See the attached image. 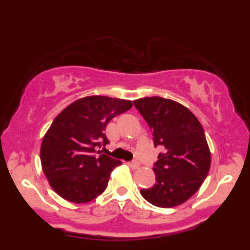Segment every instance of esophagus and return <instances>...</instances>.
Segmentation results:
<instances>
[{"label":"esophagus","instance_id":"esophagus-1","mask_svg":"<svg viewBox=\"0 0 250 250\" xmlns=\"http://www.w3.org/2000/svg\"><path fill=\"white\" fill-rule=\"evenodd\" d=\"M129 166H130L131 167H132V168H134V170H135V168H138L139 167H140V164H139L138 161H132V162H130V163H129Z\"/></svg>","mask_w":250,"mask_h":250}]
</instances>
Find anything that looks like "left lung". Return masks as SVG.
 <instances>
[{"label": "left lung", "mask_w": 250, "mask_h": 250, "mask_svg": "<svg viewBox=\"0 0 250 250\" xmlns=\"http://www.w3.org/2000/svg\"><path fill=\"white\" fill-rule=\"evenodd\" d=\"M153 132L154 146H162L153 171L155 184L141 189L154 206L170 208L195 194L210 167V151L201 122L185 105L162 97L134 100Z\"/></svg>", "instance_id": "obj_1"}]
</instances>
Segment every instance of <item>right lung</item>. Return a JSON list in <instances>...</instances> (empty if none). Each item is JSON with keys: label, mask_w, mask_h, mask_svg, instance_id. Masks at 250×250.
Listing matches in <instances>:
<instances>
[{"label": "right lung", "mask_w": 250, "mask_h": 250, "mask_svg": "<svg viewBox=\"0 0 250 250\" xmlns=\"http://www.w3.org/2000/svg\"><path fill=\"white\" fill-rule=\"evenodd\" d=\"M132 101L87 96L55 118L41 146V163L52 188L64 200L83 204L107 188L110 173L121 161L96 149L109 143L104 133L109 121L128 111Z\"/></svg>", "instance_id": "1"}]
</instances>
